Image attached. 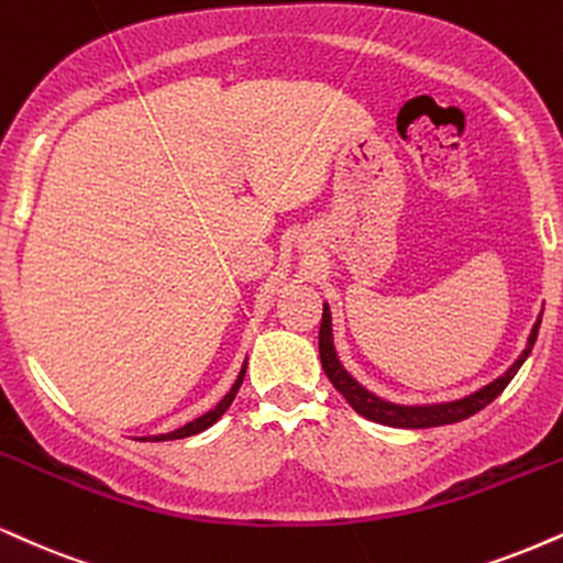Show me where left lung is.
Instances as JSON below:
<instances>
[{
	"instance_id": "obj_1",
	"label": "left lung",
	"mask_w": 563,
	"mask_h": 563,
	"mask_svg": "<svg viewBox=\"0 0 563 563\" xmlns=\"http://www.w3.org/2000/svg\"><path fill=\"white\" fill-rule=\"evenodd\" d=\"M538 330H540V320L534 322L530 341H527L525 354H521L514 367L506 372L504 377L493 380L485 388H479L472 396L462 398V401H451V404H432V406H398V404H388L383 398L372 396L369 390H364L354 377L349 375L346 369L341 367L335 356V346H333V328H330V309L324 303L322 309V322H320V358H322V369L328 375V380L335 385V390L341 393L343 398L351 404V409L356 415L372 419V422H380L388 424V428H404V430H419V428H440V424H453V422H462V419L477 415L479 409H485L493 398H498L504 393L506 385L514 380L525 358L530 356V351L538 341Z\"/></svg>"
}]
</instances>
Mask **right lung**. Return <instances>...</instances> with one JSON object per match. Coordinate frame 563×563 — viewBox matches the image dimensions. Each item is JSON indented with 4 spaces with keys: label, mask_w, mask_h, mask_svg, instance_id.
I'll return each mask as SVG.
<instances>
[{
    "label": "right lung",
    "mask_w": 563,
    "mask_h": 563,
    "mask_svg": "<svg viewBox=\"0 0 563 563\" xmlns=\"http://www.w3.org/2000/svg\"><path fill=\"white\" fill-rule=\"evenodd\" d=\"M243 375H246V367H243V369H241L239 380H235V383H233V388H230V393H228V396H225V398H222V401H220V404H217L212 411H207V415H201L199 419H194V422L183 424V428H178V430L167 432V435H154V438H148V440H178V438H188V435H196V432H201V430L212 428V424L217 422V419H220L222 415H225V411H228V406H230V404H233L235 393H239V388H241V383H243ZM141 440H146V438H141Z\"/></svg>",
    "instance_id": "right-lung-1"
}]
</instances>
